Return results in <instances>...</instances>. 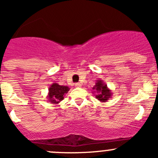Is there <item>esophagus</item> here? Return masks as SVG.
Masks as SVG:
<instances>
[{
    "mask_svg": "<svg viewBox=\"0 0 158 158\" xmlns=\"http://www.w3.org/2000/svg\"><path fill=\"white\" fill-rule=\"evenodd\" d=\"M81 83H80V82H79V83H76L75 84V87H77V88H80V87H81Z\"/></svg>",
    "mask_w": 158,
    "mask_h": 158,
    "instance_id": "obj_1",
    "label": "esophagus"
}]
</instances>
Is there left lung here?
<instances>
[{"label":"left lung","mask_w":158,"mask_h":158,"mask_svg":"<svg viewBox=\"0 0 158 158\" xmlns=\"http://www.w3.org/2000/svg\"><path fill=\"white\" fill-rule=\"evenodd\" d=\"M93 93H95V98L101 102H106L112 96L111 90L107 87V85L102 80L96 81L95 85L92 88Z\"/></svg>","instance_id":"obj_1"}]
</instances>
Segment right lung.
Instances as JSON below:
<instances>
[{
  "instance_id": "add662e5",
  "label": "right lung",
  "mask_w": 158,
  "mask_h": 158,
  "mask_svg": "<svg viewBox=\"0 0 158 158\" xmlns=\"http://www.w3.org/2000/svg\"><path fill=\"white\" fill-rule=\"evenodd\" d=\"M70 88L67 86H62L57 83H52L49 88L48 101L52 104L57 105L64 98V96L69 91Z\"/></svg>"
}]
</instances>
